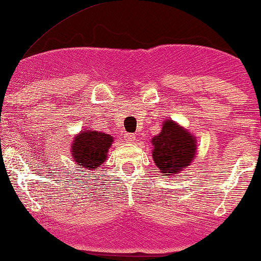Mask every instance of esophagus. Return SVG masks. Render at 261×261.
I'll use <instances>...</instances> for the list:
<instances>
[{
    "instance_id": "34e87169",
    "label": "esophagus",
    "mask_w": 261,
    "mask_h": 261,
    "mask_svg": "<svg viewBox=\"0 0 261 261\" xmlns=\"http://www.w3.org/2000/svg\"><path fill=\"white\" fill-rule=\"evenodd\" d=\"M135 134H132V133H127L124 134V139H126L127 142H134L135 141Z\"/></svg>"
}]
</instances>
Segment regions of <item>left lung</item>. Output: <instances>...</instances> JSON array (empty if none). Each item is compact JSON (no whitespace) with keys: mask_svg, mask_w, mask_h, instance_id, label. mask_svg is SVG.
I'll list each match as a JSON object with an SVG mask.
<instances>
[{"mask_svg":"<svg viewBox=\"0 0 261 261\" xmlns=\"http://www.w3.org/2000/svg\"><path fill=\"white\" fill-rule=\"evenodd\" d=\"M152 145L153 160L165 176H174L187 169L197 149L196 138L172 120L164 122L160 133L152 139Z\"/></svg>","mask_w":261,"mask_h":261,"instance_id":"8db88e82","label":"left lung"}]
</instances>
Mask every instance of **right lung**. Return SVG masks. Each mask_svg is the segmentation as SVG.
<instances>
[{"mask_svg": "<svg viewBox=\"0 0 261 261\" xmlns=\"http://www.w3.org/2000/svg\"><path fill=\"white\" fill-rule=\"evenodd\" d=\"M113 141L110 134L87 128L74 137L71 145V154L77 166L87 170H96L107 160V153Z\"/></svg>", "mask_w": 261, "mask_h": 261, "instance_id": "obj_1", "label": "right lung"}]
</instances>
